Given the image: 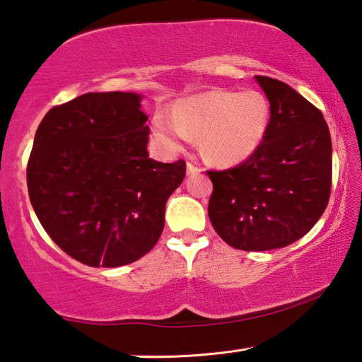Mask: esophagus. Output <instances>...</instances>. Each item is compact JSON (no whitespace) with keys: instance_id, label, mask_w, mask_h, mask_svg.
I'll return each instance as SVG.
<instances>
[{"instance_id":"1","label":"esophagus","mask_w":362,"mask_h":362,"mask_svg":"<svg viewBox=\"0 0 362 362\" xmlns=\"http://www.w3.org/2000/svg\"><path fill=\"white\" fill-rule=\"evenodd\" d=\"M187 173H188V174L201 173V168L196 166V164H193V163H187Z\"/></svg>"}]
</instances>
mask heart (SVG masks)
<instances>
[{
	"label": "heart",
	"instance_id": "heart-1",
	"mask_svg": "<svg viewBox=\"0 0 362 362\" xmlns=\"http://www.w3.org/2000/svg\"><path fill=\"white\" fill-rule=\"evenodd\" d=\"M269 115V102L259 90L214 89L180 100L173 116L156 115L153 134L170 150L188 136H198L207 158L233 164L259 148L267 136Z\"/></svg>",
	"mask_w": 362,
	"mask_h": 362
}]
</instances>
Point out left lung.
<instances>
[{"label": "left lung", "instance_id": "left-lung-1", "mask_svg": "<svg viewBox=\"0 0 362 362\" xmlns=\"http://www.w3.org/2000/svg\"><path fill=\"white\" fill-rule=\"evenodd\" d=\"M269 100V126L246 161L207 170L211 223L228 246L247 252L286 247L326 211L332 185V142L313 103L289 84L255 76Z\"/></svg>", "mask_w": 362, "mask_h": 362}]
</instances>
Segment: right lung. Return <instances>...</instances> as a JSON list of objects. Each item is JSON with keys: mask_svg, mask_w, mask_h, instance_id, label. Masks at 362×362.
Listing matches in <instances>:
<instances>
[{"mask_svg": "<svg viewBox=\"0 0 362 362\" xmlns=\"http://www.w3.org/2000/svg\"><path fill=\"white\" fill-rule=\"evenodd\" d=\"M134 93H89L49 110L27 166L42 228L71 259L121 267L155 247L185 161L148 158L150 129Z\"/></svg>", "mask_w": 362, "mask_h": 362, "instance_id": "obj_1", "label": "right lung"}]
</instances>
